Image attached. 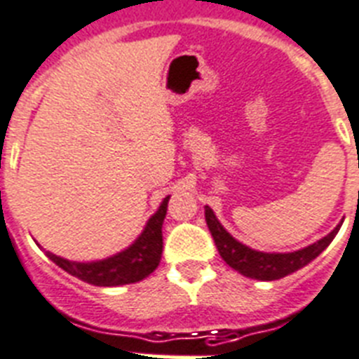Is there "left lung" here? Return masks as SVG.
Wrapping results in <instances>:
<instances>
[{
    "instance_id": "8db88e82",
    "label": "left lung",
    "mask_w": 359,
    "mask_h": 359,
    "mask_svg": "<svg viewBox=\"0 0 359 359\" xmlns=\"http://www.w3.org/2000/svg\"><path fill=\"white\" fill-rule=\"evenodd\" d=\"M205 222L209 231H211L212 238H215L218 253H220L222 259L226 260V264H229L231 268L236 269L244 277L257 280L283 279L286 275L310 264L316 257H319L323 251L327 250L328 244L332 242L343 224L341 222L327 236H323L321 240L306 245L303 250L290 251V253H266V251L251 250L245 244L238 242L235 236H231L226 227L218 222V218H216V215L209 205H205Z\"/></svg>"
}]
</instances>
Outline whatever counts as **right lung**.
I'll list each match as a JSON object with an SVG mask.
<instances>
[{
	"mask_svg": "<svg viewBox=\"0 0 359 359\" xmlns=\"http://www.w3.org/2000/svg\"><path fill=\"white\" fill-rule=\"evenodd\" d=\"M168 200L170 196L163 198L158 211L148 218L143 233L135 238L133 244L108 259L93 260V262H75V260L62 259L51 251H46V255L58 268L93 286H123V284L139 283L147 279L148 275L158 268L161 260V227L167 216Z\"/></svg>",
	"mask_w": 359,
	"mask_h": 359,
	"instance_id": "add662e5",
	"label": "right lung"
}]
</instances>
